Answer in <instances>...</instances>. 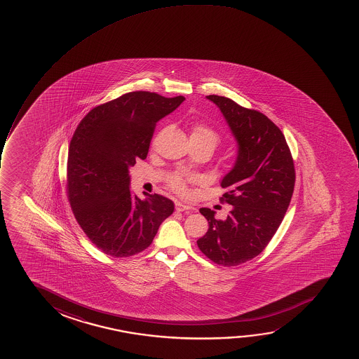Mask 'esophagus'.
Returning a JSON list of instances; mask_svg holds the SVG:
<instances>
[{
  "label": "esophagus",
  "instance_id": "obj_1",
  "mask_svg": "<svg viewBox=\"0 0 359 359\" xmlns=\"http://www.w3.org/2000/svg\"><path fill=\"white\" fill-rule=\"evenodd\" d=\"M175 210L177 212H190L192 210V207L190 205H187V203H184V202H177L175 203Z\"/></svg>",
  "mask_w": 359,
  "mask_h": 359
}]
</instances>
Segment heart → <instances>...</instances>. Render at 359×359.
<instances>
[{
	"mask_svg": "<svg viewBox=\"0 0 359 359\" xmlns=\"http://www.w3.org/2000/svg\"><path fill=\"white\" fill-rule=\"evenodd\" d=\"M190 137L198 138V140L206 141V142L211 146L212 149H215V148L217 147V144L219 143V136H218L213 130L207 128L205 125H196V126L194 128V130H192L191 136H190ZM170 184H172V187H175L177 190H182V184H184L182 175H175V177H172Z\"/></svg>",
	"mask_w": 359,
	"mask_h": 359,
	"instance_id": "heart-1",
	"label": "heart"
}]
</instances>
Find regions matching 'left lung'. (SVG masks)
I'll return each mask as SVG.
<instances>
[{
	"mask_svg": "<svg viewBox=\"0 0 359 359\" xmlns=\"http://www.w3.org/2000/svg\"><path fill=\"white\" fill-rule=\"evenodd\" d=\"M206 98L221 110L238 152L221 182L229 215L218 219L216 211L201 208L208 231L197 245L218 265H241L259 255L278 229L294 190V164L283 133L264 114L226 97Z\"/></svg>",
	"mask_w": 359,
	"mask_h": 359,
	"instance_id": "obj_1",
	"label": "left lung"
}]
</instances>
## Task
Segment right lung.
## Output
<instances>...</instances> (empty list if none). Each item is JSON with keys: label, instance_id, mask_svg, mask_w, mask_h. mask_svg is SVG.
Segmentation results:
<instances>
[{"label": "right lung", "instance_id": "1", "mask_svg": "<svg viewBox=\"0 0 359 359\" xmlns=\"http://www.w3.org/2000/svg\"><path fill=\"white\" fill-rule=\"evenodd\" d=\"M185 100L131 92L92 109L74 131L67 158V194L89 241L113 257L147 249L174 212L172 200L130 190V168L146 159L154 126Z\"/></svg>", "mask_w": 359, "mask_h": 359}]
</instances>
